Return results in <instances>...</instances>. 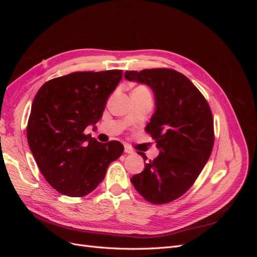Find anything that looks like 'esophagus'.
<instances>
[{"label": "esophagus", "mask_w": 257, "mask_h": 257, "mask_svg": "<svg viewBox=\"0 0 257 257\" xmlns=\"http://www.w3.org/2000/svg\"><path fill=\"white\" fill-rule=\"evenodd\" d=\"M124 152L127 153V154H134L135 151L132 149V148L128 145H124Z\"/></svg>", "instance_id": "obj_1"}]
</instances>
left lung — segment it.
I'll return each instance as SVG.
<instances>
[{
	"label": "left lung",
	"instance_id": "8db88e82",
	"mask_svg": "<svg viewBox=\"0 0 257 257\" xmlns=\"http://www.w3.org/2000/svg\"><path fill=\"white\" fill-rule=\"evenodd\" d=\"M125 78L153 90L157 110L146 132L160 150L132 178L136 191L151 204L170 203L196 181L211 155L213 116L205 96L184 76L172 68L126 71ZM145 161L147 157L144 153Z\"/></svg>",
	"mask_w": 257,
	"mask_h": 257
}]
</instances>
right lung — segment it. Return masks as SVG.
<instances>
[{"instance_id":"right-lung-1","label":"right lung","mask_w":257,"mask_h":257,"mask_svg":"<svg viewBox=\"0 0 257 257\" xmlns=\"http://www.w3.org/2000/svg\"><path fill=\"white\" fill-rule=\"evenodd\" d=\"M121 69L75 72L45 82L31 107L27 137L42 175L54 190L82 197L104 180L123 145L98 143L84 130L102 118Z\"/></svg>"}]
</instances>
